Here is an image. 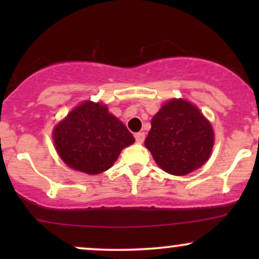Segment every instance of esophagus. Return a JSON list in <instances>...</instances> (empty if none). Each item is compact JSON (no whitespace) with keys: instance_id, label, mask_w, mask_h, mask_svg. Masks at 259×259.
Listing matches in <instances>:
<instances>
[{"instance_id":"obj_1","label":"esophagus","mask_w":259,"mask_h":259,"mask_svg":"<svg viewBox=\"0 0 259 259\" xmlns=\"http://www.w3.org/2000/svg\"><path fill=\"white\" fill-rule=\"evenodd\" d=\"M135 140L138 144H142L145 141V133H138L135 134Z\"/></svg>"}]
</instances>
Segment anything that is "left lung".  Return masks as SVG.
<instances>
[{
    "instance_id": "left-lung-1",
    "label": "left lung",
    "mask_w": 259,
    "mask_h": 259,
    "mask_svg": "<svg viewBox=\"0 0 259 259\" xmlns=\"http://www.w3.org/2000/svg\"><path fill=\"white\" fill-rule=\"evenodd\" d=\"M214 145L210 123L197 107L173 99L151 120L145 146L157 164L171 175H186L202 167Z\"/></svg>"
}]
</instances>
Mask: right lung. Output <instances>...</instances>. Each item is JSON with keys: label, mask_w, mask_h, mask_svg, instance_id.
<instances>
[{"label": "right lung", "mask_w": 259, "mask_h": 259, "mask_svg": "<svg viewBox=\"0 0 259 259\" xmlns=\"http://www.w3.org/2000/svg\"><path fill=\"white\" fill-rule=\"evenodd\" d=\"M53 141L68 167L94 175L111 168L135 139L106 105L85 101L57 124Z\"/></svg>", "instance_id": "right-lung-1"}]
</instances>
